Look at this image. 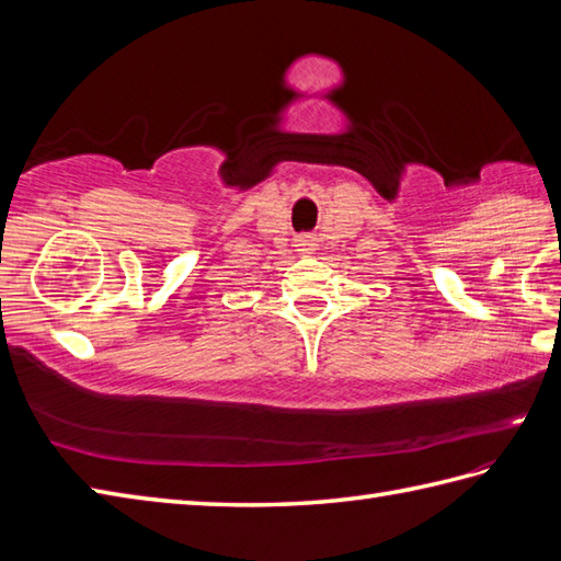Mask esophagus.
<instances>
[{
    "label": "esophagus",
    "mask_w": 561,
    "mask_h": 561,
    "mask_svg": "<svg viewBox=\"0 0 561 561\" xmlns=\"http://www.w3.org/2000/svg\"><path fill=\"white\" fill-rule=\"evenodd\" d=\"M295 242H297V248L302 250V252H307V250H311V248H313V240H311L309 236H299Z\"/></svg>",
    "instance_id": "1"
}]
</instances>
